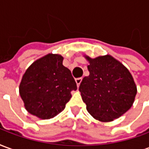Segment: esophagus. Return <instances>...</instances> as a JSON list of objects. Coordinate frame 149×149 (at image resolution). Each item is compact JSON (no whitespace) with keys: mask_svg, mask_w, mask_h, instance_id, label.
<instances>
[{"mask_svg":"<svg viewBox=\"0 0 149 149\" xmlns=\"http://www.w3.org/2000/svg\"><path fill=\"white\" fill-rule=\"evenodd\" d=\"M75 81H76V83H77V87H79V86H80V84H81V81H82V78L81 77L77 78Z\"/></svg>","mask_w":149,"mask_h":149,"instance_id":"obj_1","label":"esophagus"}]
</instances>
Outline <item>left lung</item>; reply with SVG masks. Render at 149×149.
Returning <instances> with one entry per match:
<instances>
[{"instance_id":"left-lung-1","label":"left lung","mask_w":149,"mask_h":149,"mask_svg":"<svg viewBox=\"0 0 149 149\" xmlns=\"http://www.w3.org/2000/svg\"><path fill=\"white\" fill-rule=\"evenodd\" d=\"M84 56L89 63V76L83 78L79 91L87 111L100 122L119 118L134 103L137 88L132 76L111 55Z\"/></svg>"}]
</instances>
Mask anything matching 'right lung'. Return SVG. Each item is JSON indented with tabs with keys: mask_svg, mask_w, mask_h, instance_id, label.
<instances>
[{
	"mask_svg": "<svg viewBox=\"0 0 149 149\" xmlns=\"http://www.w3.org/2000/svg\"><path fill=\"white\" fill-rule=\"evenodd\" d=\"M63 60L61 55L52 53L37 59L26 69L19 85L25 109L41 120L61 112L72 97V91L77 88Z\"/></svg>",
	"mask_w": 149,
	"mask_h": 149,
	"instance_id": "obj_1",
	"label": "right lung"
}]
</instances>
